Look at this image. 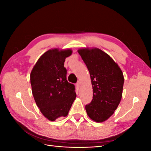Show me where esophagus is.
Wrapping results in <instances>:
<instances>
[{
	"instance_id": "esophagus-1",
	"label": "esophagus",
	"mask_w": 151,
	"mask_h": 151,
	"mask_svg": "<svg viewBox=\"0 0 151 151\" xmlns=\"http://www.w3.org/2000/svg\"><path fill=\"white\" fill-rule=\"evenodd\" d=\"M76 86V88L78 89H80V87H81V83H80V82L79 81L78 83H77Z\"/></svg>"
}]
</instances>
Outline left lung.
Instances as JSON below:
<instances>
[{
	"mask_svg": "<svg viewBox=\"0 0 151 151\" xmlns=\"http://www.w3.org/2000/svg\"><path fill=\"white\" fill-rule=\"evenodd\" d=\"M88 68L93 86V99L86 105L88 116L101 123L108 120L116 109L122 97L124 77L113 59L98 48L77 50Z\"/></svg>",
	"mask_w": 151,
	"mask_h": 151,
	"instance_id": "obj_1",
	"label": "left lung"
}]
</instances>
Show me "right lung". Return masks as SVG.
Returning <instances> with one entry per match:
<instances>
[{"mask_svg":"<svg viewBox=\"0 0 151 151\" xmlns=\"http://www.w3.org/2000/svg\"><path fill=\"white\" fill-rule=\"evenodd\" d=\"M71 49H50L36 62L30 74L33 98L40 110L50 121L67 116L76 98L75 86L67 80L65 58Z\"/></svg>","mask_w":151,"mask_h":151,"instance_id":"add662e5","label":"right lung"}]
</instances>
